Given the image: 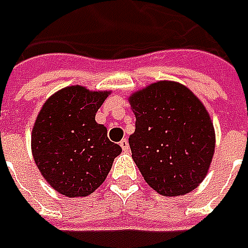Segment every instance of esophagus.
Instances as JSON below:
<instances>
[{
	"instance_id": "obj_1",
	"label": "esophagus",
	"mask_w": 248,
	"mask_h": 248,
	"mask_svg": "<svg viewBox=\"0 0 248 248\" xmlns=\"http://www.w3.org/2000/svg\"><path fill=\"white\" fill-rule=\"evenodd\" d=\"M120 146H121V149H123L124 152H128V149H129L128 140H127V139H125V138L121 139V142H120Z\"/></svg>"
}]
</instances>
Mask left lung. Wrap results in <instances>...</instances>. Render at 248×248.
Here are the masks:
<instances>
[{
  "mask_svg": "<svg viewBox=\"0 0 248 248\" xmlns=\"http://www.w3.org/2000/svg\"><path fill=\"white\" fill-rule=\"evenodd\" d=\"M132 158L157 193H189L204 179L215 148L214 125L203 103L186 87L160 81L134 93Z\"/></svg>",
  "mask_w": 248,
  "mask_h": 248,
  "instance_id": "8db88e82",
  "label": "left lung"
}]
</instances>
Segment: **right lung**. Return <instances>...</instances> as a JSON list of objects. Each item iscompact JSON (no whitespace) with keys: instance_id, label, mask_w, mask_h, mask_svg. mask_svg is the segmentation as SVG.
<instances>
[{"instance_id":"1","label":"right lung","mask_w":248,"mask_h":248,"mask_svg":"<svg viewBox=\"0 0 248 248\" xmlns=\"http://www.w3.org/2000/svg\"><path fill=\"white\" fill-rule=\"evenodd\" d=\"M109 92L67 87L45 102L31 135L34 161L55 190L67 197L88 196L109 174L121 153L95 114Z\"/></svg>"}]
</instances>
